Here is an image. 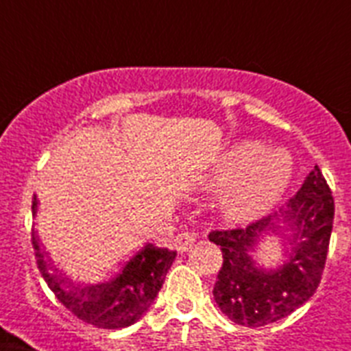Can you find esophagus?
I'll return each instance as SVG.
<instances>
[{"instance_id": "1", "label": "esophagus", "mask_w": 351, "mask_h": 351, "mask_svg": "<svg viewBox=\"0 0 351 351\" xmlns=\"http://www.w3.org/2000/svg\"><path fill=\"white\" fill-rule=\"evenodd\" d=\"M195 234H191V232H182V234H179L178 237H176V241H173V243H176V247H178V251H188L190 250L191 246H193V243H195Z\"/></svg>"}]
</instances>
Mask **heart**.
<instances>
[{"label":"heart","mask_w":351,"mask_h":351,"mask_svg":"<svg viewBox=\"0 0 351 351\" xmlns=\"http://www.w3.org/2000/svg\"><path fill=\"white\" fill-rule=\"evenodd\" d=\"M293 178V160L280 147L241 141L223 151L202 181L219 193V209L232 221L263 216L280 202Z\"/></svg>","instance_id":"b5f03b06"}]
</instances>
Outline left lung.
<instances>
[{
    "mask_svg": "<svg viewBox=\"0 0 351 351\" xmlns=\"http://www.w3.org/2000/svg\"><path fill=\"white\" fill-rule=\"evenodd\" d=\"M332 221V191L316 165L280 214L246 228L210 232L209 241L223 253L213 290L223 315L237 325L263 327L308 302L320 285ZM262 233L284 234L291 244L287 262L280 268L263 269L250 256Z\"/></svg>",
    "mask_w": 351,
    "mask_h": 351,
    "instance_id": "8db88e82",
    "label": "left lung"
}]
</instances>
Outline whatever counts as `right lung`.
Listing matches in <instances>:
<instances>
[{"label": "right lung", "instance_id": "obj_1", "mask_svg": "<svg viewBox=\"0 0 351 351\" xmlns=\"http://www.w3.org/2000/svg\"><path fill=\"white\" fill-rule=\"evenodd\" d=\"M36 206L38 200L35 197L31 207L33 214H36ZM31 243L36 265L58 300L77 318L100 328H125L135 324L151 308L178 255L167 247L147 244L110 281L75 285L56 267L47 251L40 250V239L35 230L31 232Z\"/></svg>", "mask_w": 351, "mask_h": 351}]
</instances>
